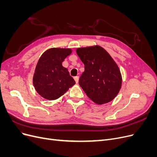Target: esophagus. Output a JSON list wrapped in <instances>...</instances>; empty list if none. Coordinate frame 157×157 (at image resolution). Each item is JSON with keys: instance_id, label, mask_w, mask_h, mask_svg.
<instances>
[{"instance_id": "34e87169", "label": "esophagus", "mask_w": 157, "mask_h": 157, "mask_svg": "<svg viewBox=\"0 0 157 157\" xmlns=\"http://www.w3.org/2000/svg\"><path fill=\"white\" fill-rule=\"evenodd\" d=\"M74 78H75V80L76 82L78 83V80H79V77H78V76H76V77H75Z\"/></svg>"}]
</instances>
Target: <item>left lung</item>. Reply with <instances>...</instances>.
<instances>
[{"mask_svg":"<svg viewBox=\"0 0 157 157\" xmlns=\"http://www.w3.org/2000/svg\"><path fill=\"white\" fill-rule=\"evenodd\" d=\"M84 64L79 85L88 97L98 104L112 101L120 91L122 77L116 63L99 46L77 49Z\"/></svg>","mask_w":157,"mask_h":157,"instance_id":"8db88e82","label":"left lung"}]
</instances>
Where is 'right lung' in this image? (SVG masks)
Returning <instances> with one entry per match:
<instances>
[{
  "label": "right lung",
  "instance_id": "right-lung-1",
  "mask_svg": "<svg viewBox=\"0 0 157 157\" xmlns=\"http://www.w3.org/2000/svg\"><path fill=\"white\" fill-rule=\"evenodd\" d=\"M69 48H53L40 58L33 77V84L42 97L54 100L61 97L75 84L62 62L71 54Z\"/></svg>",
  "mask_w": 157,
  "mask_h": 157
}]
</instances>
